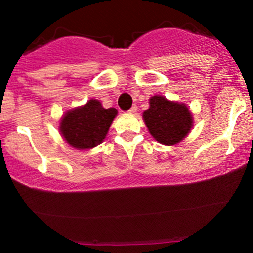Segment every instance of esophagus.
<instances>
[{
	"label": "esophagus",
	"instance_id": "obj_1",
	"mask_svg": "<svg viewBox=\"0 0 253 253\" xmlns=\"http://www.w3.org/2000/svg\"><path fill=\"white\" fill-rule=\"evenodd\" d=\"M136 109H138V107H136V106H135V104H134V106H133V107H132V108H130V109L128 110V112L130 113V114H134V113L136 112Z\"/></svg>",
	"mask_w": 253,
	"mask_h": 253
}]
</instances>
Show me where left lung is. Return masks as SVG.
<instances>
[{
	"instance_id": "1",
	"label": "left lung",
	"mask_w": 253,
	"mask_h": 253,
	"mask_svg": "<svg viewBox=\"0 0 253 253\" xmlns=\"http://www.w3.org/2000/svg\"><path fill=\"white\" fill-rule=\"evenodd\" d=\"M149 103L143 119L156 141L172 146L187 138L194 125L193 114L187 104L170 101L161 95L151 97Z\"/></svg>"
}]
</instances>
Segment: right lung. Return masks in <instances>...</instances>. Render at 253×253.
<instances>
[{
    "instance_id": "1",
    "label": "right lung",
    "mask_w": 253,
    "mask_h": 253,
    "mask_svg": "<svg viewBox=\"0 0 253 253\" xmlns=\"http://www.w3.org/2000/svg\"><path fill=\"white\" fill-rule=\"evenodd\" d=\"M117 115V109L103 108L100 101L92 98L83 106L65 112L60 118L59 132L74 149H94L106 139Z\"/></svg>"
}]
</instances>
